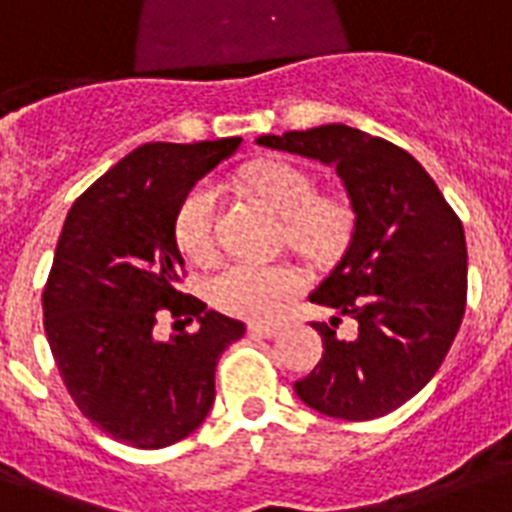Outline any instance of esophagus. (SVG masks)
Returning a JSON list of instances; mask_svg holds the SVG:
<instances>
[{"label":"esophagus","mask_w":512,"mask_h":512,"mask_svg":"<svg viewBox=\"0 0 512 512\" xmlns=\"http://www.w3.org/2000/svg\"><path fill=\"white\" fill-rule=\"evenodd\" d=\"M249 335L273 337V335H279V327H276V324H249Z\"/></svg>","instance_id":"obj_1"}]
</instances>
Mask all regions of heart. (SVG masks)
Returning a JSON list of instances; mask_svg holds the SVG:
<instances>
[{"label": "heart", "instance_id": "heart-1", "mask_svg": "<svg viewBox=\"0 0 512 512\" xmlns=\"http://www.w3.org/2000/svg\"><path fill=\"white\" fill-rule=\"evenodd\" d=\"M252 191L284 217V233L297 252L327 260L350 233V207L335 196H319L311 172L289 162L257 164L244 175ZM220 188L199 180L188 188L175 212L177 247L188 257H207L215 244ZM305 287L303 273L292 265L233 260L209 281V297L217 308L244 319H271Z\"/></svg>", "mask_w": 512, "mask_h": 512}]
</instances>
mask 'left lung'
Instances as JSON below:
<instances>
[{
  "label": "left lung",
  "instance_id": "obj_1",
  "mask_svg": "<svg viewBox=\"0 0 512 512\" xmlns=\"http://www.w3.org/2000/svg\"><path fill=\"white\" fill-rule=\"evenodd\" d=\"M257 143L335 167L353 233L311 303L358 321L353 340L313 324L321 361L295 382L300 401L337 420H374L406 404L438 372L468 300L465 231L433 177L404 148L348 124L263 135Z\"/></svg>",
  "mask_w": 512,
  "mask_h": 512
}]
</instances>
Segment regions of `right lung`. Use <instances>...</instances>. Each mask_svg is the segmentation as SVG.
<instances>
[{
	"instance_id": "add662e5",
	"label": "right lung",
	"mask_w": 512,
	"mask_h": 512,
	"mask_svg": "<svg viewBox=\"0 0 512 512\" xmlns=\"http://www.w3.org/2000/svg\"><path fill=\"white\" fill-rule=\"evenodd\" d=\"M239 143H146L68 209L42 295L44 332L74 404L122 444L162 449L199 428L217 358L244 335L241 321L177 292L175 241L180 199ZM162 307L191 312L200 329L156 341Z\"/></svg>"
}]
</instances>
